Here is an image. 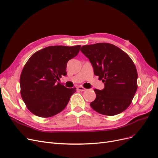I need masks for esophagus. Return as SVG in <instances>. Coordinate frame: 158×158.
I'll return each instance as SVG.
<instances>
[{
  "label": "esophagus",
  "mask_w": 158,
  "mask_h": 158,
  "mask_svg": "<svg viewBox=\"0 0 158 158\" xmlns=\"http://www.w3.org/2000/svg\"><path fill=\"white\" fill-rule=\"evenodd\" d=\"M77 89H78V90H80V91H82V92H84V91L86 90V89H85V88H84L83 86H81V85H80V86H78V87L77 88Z\"/></svg>",
  "instance_id": "esophagus-1"
}]
</instances>
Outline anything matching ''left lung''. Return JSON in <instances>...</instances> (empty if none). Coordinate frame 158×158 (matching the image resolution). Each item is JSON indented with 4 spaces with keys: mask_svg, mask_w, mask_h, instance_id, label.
<instances>
[{
    "mask_svg": "<svg viewBox=\"0 0 158 158\" xmlns=\"http://www.w3.org/2000/svg\"><path fill=\"white\" fill-rule=\"evenodd\" d=\"M88 58L94 74L102 80V90L96 94L90 106L104 115H116L130 106L137 90L138 73L133 61L126 52L111 44L98 43L81 47Z\"/></svg>",
    "mask_w": 158,
    "mask_h": 158,
    "instance_id": "8db88e82",
    "label": "left lung"
}]
</instances>
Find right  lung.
<instances>
[{
  "label": "right lung",
  "mask_w": 158,
  "mask_h": 158,
  "mask_svg": "<svg viewBox=\"0 0 158 158\" xmlns=\"http://www.w3.org/2000/svg\"><path fill=\"white\" fill-rule=\"evenodd\" d=\"M80 47H47L27 60L20 75V92L27 108L35 115L52 117L67 106L76 88H66L58 81L66 75L68 61L78 54Z\"/></svg>",
  "instance_id": "obj_1"
}]
</instances>
